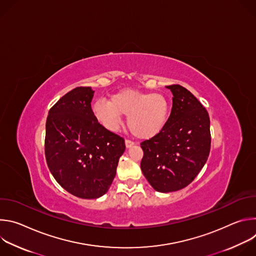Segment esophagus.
Here are the masks:
<instances>
[{"label":"esophagus","mask_w":256,"mask_h":256,"mask_svg":"<svg viewBox=\"0 0 256 256\" xmlns=\"http://www.w3.org/2000/svg\"><path fill=\"white\" fill-rule=\"evenodd\" d=\"M134 144V142H132V140H126V147L128 149V148H130V147H132V146Z\"/></svg>","instance_id":"obj_1"}]
</instances>
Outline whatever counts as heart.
<instances>
[{"label":"heart","instance_id":"1","mask_svg":"<svg viewBox=\"0 0 256 256\" xmlns=\"http://www.w3.org/2000/svg\"><path fill=\"white\" fill-rule=\"evenodd\" d=\"M94 118L108 130L116 132L122 116H128L126 124L132 134L140 138H150L165 126L169 114V101L160 93H144L124 89L109 101L92 104Z\"/></svg>","mask_w":256,"mask_h":256}]
</instances>
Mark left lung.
Segmentation results:
<instances>
[{
    "instance_id": "8db88e82",
    "label": "left lung",
    "mask_w": 256,
    "mask_h": 256,
    "mask_svg": "<svg viewBox=\"0 0 256 256\" xmlns=\"http://www.w3.org/2000/svg\"><path fill=\"white\" fill-rule=\"evenodd\" d=\"M170 89L172 109L163 130L140 142V169L159 192L184 188L204 166L210 150V118L202 104L184 87Z\"/></svg>"
}]
</instances>
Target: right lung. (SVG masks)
Masks as SVG:
<instances>
[{
  "label": "right lung",
  "instance_id": "right-lung-1",
  "mask_svg": "<svg viewBox=\"0 0 256 256\" xmlns=\"http://www.w3.org/2000/svg\"><path fill=\"white\" fill-rule=\"evenodd\" d=\"M91 87H77L48 112L46 159L58 184L81 198H98L110 188L124 140L94 118Z\"/></svg>",
  "mask_w": 256,
  "mask_h": 256
}]
</instances>
